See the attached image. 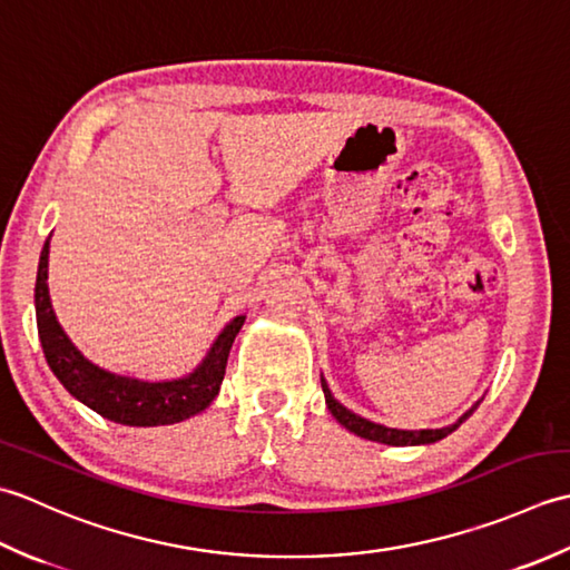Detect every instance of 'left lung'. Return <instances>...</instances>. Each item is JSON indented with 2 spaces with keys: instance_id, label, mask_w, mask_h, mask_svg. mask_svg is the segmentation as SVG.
Masks as SVG:
<instances>
[{
  "instance_id": "8db88e82",
  "label": "left lung",
  "mask_w": 570,
  "mask_h": 570,
  "mask_svg": "<svg viewBox=\"0 0 570 570\" xmlns=\"http://www.w3.org/2000/svg\"><path fill=\"white\" fill-rule=\"evenodd\" d=\"M322 391H324V401H327L330 413L346 428V431L358 435V438L374 440V443H383V445H428V443H438V440L448 438L452 431H458V428L472 415V411L480 405V403H474L472 409L464 413L458 423H452L448 428H435V431H399V428L379 425L374 421H366V417H362V415H356L350 409H344V405L332 396V391H330L327 381H324V379H322Z\"/></svg>"
}]
</instances>
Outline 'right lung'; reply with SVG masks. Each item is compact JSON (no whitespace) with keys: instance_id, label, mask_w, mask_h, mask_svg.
<instances>
[{"instance_id":"1","label":"right lung","mask_w":570,"mask_h":570,"mask_svg":"<svg viewBox=\"0 0 570 570\" xmlns=\"http://www.w3.org/2000/svg\"><path fill=\"white\" fill-rule=\"evenodd\" d=\"M46 281H49V240L41 248L37 287H33L39 340L56 379L88 409L112 423L153 428L187 421V417L208 409L218 396L230 344H234L243 322H246V315L234 317L220 330L204 362L189 376L171 381H142L115 374V371L92 364L90 358L80 354L78 346L68 340V334L56 320L49 283Z\"/></svg>"}]
</instances>
